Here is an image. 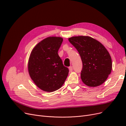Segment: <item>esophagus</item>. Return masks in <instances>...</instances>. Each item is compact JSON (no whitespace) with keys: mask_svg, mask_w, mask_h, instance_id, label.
I'll return each instance as SVG.
<instances>
[{"mask_svg":"<svg viewBox=\"0 0 126 126\" xmlns=\"http://www.w3.org/2000/svg\"><path fill=\"white\" fill-rule=\"evenodd\" d=\"M69 71L71 72V71L73 70V68H72V66H70V67H69Z\"/></svg>","mask_w":126,"mask_h":126,"instance_id":"34e87169","label":"esophagus"}]
</instances>
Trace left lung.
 Wrapping results in <instances>:
<instances>
[{"label":"left lung","instance_id":"left-lung-1","mask_svg":"<svg viewBox=\"0 0 126 126\" xmlns=\"http://www.w3.org/2000/svg\"><path fill=\"white\" fill-rule=\"evenodd\" d=\"M68 40L81 57L82 69L80 76L82 82L91 87L102 84L112 70L111 56L104 46L89 36H74Z\"/></svg>","mask_w":126,"mask_h":126}]
</instances>
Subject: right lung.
Instances as JSON below:
<instances>
[{"label":"right lung","mask_w":126,"mask_h":126,"mask_svg":"<svg viewBox=\"0 0 126 126\" xmlns=\"http://www.w3.org/2000/svg\"><path fill=\"white\" fill-rule=\"evenodd\" d=\"M63 39L49 37L37 44L30 55L28 69L30 78L41 90L53 92L60 88L69 73L58 51Z\"/></svg>","instance_id":"obj_1"}]
</instances>
